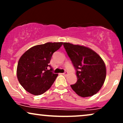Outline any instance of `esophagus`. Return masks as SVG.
<instances>
[{
	"label": "esophagus",
	"instance_id": "obj_1",
	"mask_svg": "<svg viewBox=\"0 0 123 123\" xmlns=\"http://www.w3.org/2000/svg\"><path fill=\"white\" fill-rule=\"evenodd\" d=\"M62 74H63V75H67V74H68V73L67 72H64V73H63Z\"/></svg>",
	"mask_w": 123,
	"mask_h": 123
}]
</instances>
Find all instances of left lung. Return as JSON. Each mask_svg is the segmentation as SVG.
Here are the masks:
<instances>
[{"mask_svg":"<svg viewBox=\"0 0 123 123\" xmlns=\"http://www.w3.org/2000/svg\"><path fill=\"white\" fill-rule=\"evenodd\" d=\"M66 53L76 70L77 82L70 85L78 95L88 97L97 94L106 76L105 62L92 49L80 45L63 43Z\"/></svg>","mask_w":123,"mask_h":123,"instance_id":"8db88e82","label":"left lung"}]
</instances>
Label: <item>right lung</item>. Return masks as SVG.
<instances>
[{
    "mask_svg": "<svg viewBox=\"0 0 123 123\" xmlns=\"http://www.w3.org/2000/svg\"><path fill=\"white\" fill-rule=\"evenodd\" d=\"M63 44L62 42H48L30 48L23 54L18 62V81L28 92L41 95L53 85L58 74L49 70L52 55Z\"/></svg>",
    "mask_w": 123,
    "mask_h": 123,
    "instance_id": "1",
    "label": "right lung"
}]
</instances>
